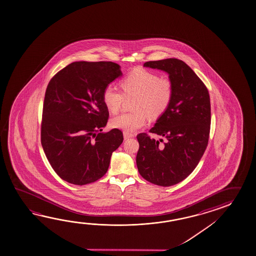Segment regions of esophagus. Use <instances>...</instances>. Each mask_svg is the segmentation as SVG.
Instances as JSON below:
<instances>
[{"label":"esophagus","instance_id":"34e87169","mask_svg":"<svg viewBox=\"0 0 256 256\" xmlns=\"http://www.w3.org/2000/svg\"><path fill=\"white\" fill-rule=\"evenodd\" d=\"M123 135H124V138L125 140H128V138H134V135L132 134V133H130V132H123Z\"/></svg>","mask_w":256,"mask_h":256}]
</instances>
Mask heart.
Masks as SVG:
<instances>
[{
  "mask_svg": "<svg viewBox=\"0 0 256 256\" xmlns=\"http://www.w3.org/2000/svg\"><path fill=\"white\" fill-rule=\"evenodd\" d=\"M123 93L113 86H106L102 93V102L112 113L120 110L126 98L135 96L134 111L113 118L110 126L125 132H134L145 126L148 118L162 116L174 96V84L166 77L145 68H135L120 80Z\"/></svg>",
  "mask_w": 256,
  "mask_h": 256,
  "instance_id": "heart-1",
  "label": "heart"
}]
</instances>
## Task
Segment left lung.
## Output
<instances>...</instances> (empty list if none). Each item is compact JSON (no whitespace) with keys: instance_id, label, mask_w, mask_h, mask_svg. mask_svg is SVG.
<instances>
[{"instance_id":"obj_1","label":"left lung","mask_w":256,"mask_h":256,"mask_svg":"<svg viewBox=\"0 0 256 256\" xmlns=\"http://www.w3.org/2000/svg\"><path fill=\"white\" fill-rule=\"evenodd\" d=\"M144 67L168 73L174 96L168 110L150 130L160 140L151 138L146 133L136 136L140 148L136 161L143 178L170 186L193 172L206 150L211 125L210 96L204 82L181 60L148 62Z\"/></svg>"}]
</instances>
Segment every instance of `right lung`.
<instances>
[{
  "label": "right lung",
  "instance_id": "add662e5",
  "mask_svg": "<svg viewBox=\"0 0 256 256\" xmlns=\"http://www.w3.org/2000/svg\"><path fill=\"white\" fill-rule=\"evenodd\" d=\"M121 75L116 63L76 62L48 82L40 141L52 168L68 183L83 186L102 178L112 152L123 142L118 128L102 132L110 116L102 93Z\"/></svg>",
  "mask_w": 256,
  "mask_h": 256
}]
</instances>
